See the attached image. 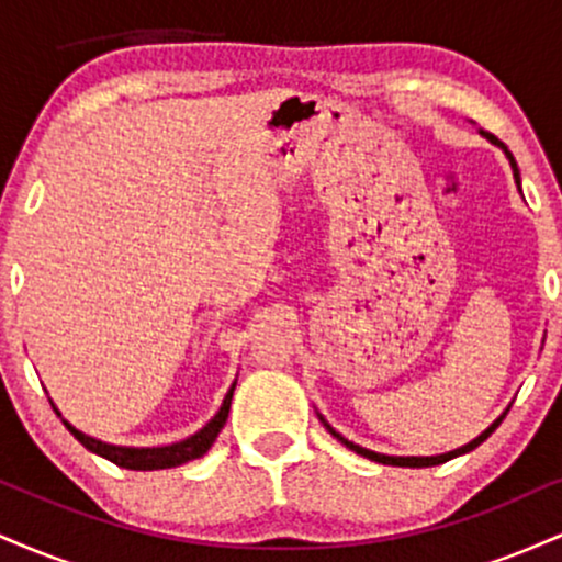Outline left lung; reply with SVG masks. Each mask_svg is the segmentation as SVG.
Returning <instances> with one entry per match:
<instances>
[{"instance_id":"left-lung-1","label":"left lung","mask_w":562,"mask_h":562,"mask_svg":"<svg viewBox=\"0 0 562 562\" xmlns=\"http://www.w3.org/2000/svg\"><path fill=\"white\" fill-rule=\"evenodd\" d=\"M479 134L481 137H486L488 142H492V145H496V147H502V150H505V156H507V160H509V166H513V177H515V184L520 187V171H518V164H515V158H513V153L507 150L505 145H502L499 139L494 137V134H488V132H483V128H479ZM507 415V409L502 412L499 417H496V420L488 425L486 430H483L481 436H475L473 441L470 443H465V447H460V449H451V451H443V454H434V457H396V454H380V451H372V449H364V447H359V443H353V441H348V438H344L338 434V430L333 428L330 423L325 420V417L319 415L317 412V417L322 420V425H325L327 428V434H330L333 438H338L340 443H344L346 449H351V451H357V454H362V457H367V460H372V462H380V465H396V468H430V465H441V462H447V460H454V457H460V454H465V451H473L475 447H479V443H483L486 441L488 436L494 434L496 428H499V423H502V417Z\"/></svg>"}]
</instances>
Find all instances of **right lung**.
<instances>
[{"mask_svg":"<svg viewBox=\"0 0 562 562\" xmlns=\"http://www.w3.org/2000/svg\"><path fill=\"white\" fill-rule=\"evenodd\" d=\"M235 385H237V380L229 385L227 396H224V402H222V406H218L216 415L211 417V420L205 423L198 434L187 436L177 443H166V447H119V443L100 441V438L83 434V430L76 428V425H70L66 417L60 415V409H57L53 398H49V404H53L55 415L60 417L63 425H66L70 434H74L76 441H79L83 449L92 451V454L105 457L108 462H113V465L126 468V470H164V468L184 465V462H190V460H198V457H203L205 451L214 447L216 436L222 434L224 423H227V417H229L232 393H235Z\"/></svg>","mask_w":562,"mask_h":562,"instance_id":"add662e5","label":"right lung"}]
</instances>
